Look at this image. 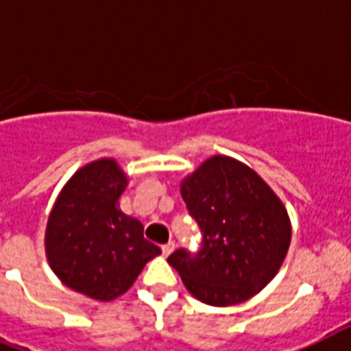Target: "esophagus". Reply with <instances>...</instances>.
<instances>
[{
	"instance_id": "34e87169",
	"label": "esophagus",
	"mask_w": 351,
	"mask_h": 351,
	"mask_svg": "<svg viewBox=\"0 0 351 351\" xmlns=\"http://www.w3.org/2000/svg\"><path fill=\"white\" fill-rule=\"evenodd\" d=\"M173 250H175V243H173V241H169V243H166V245H162V254L166 256H169L171 252H173Z\"/></svg>"
}]
</instances>
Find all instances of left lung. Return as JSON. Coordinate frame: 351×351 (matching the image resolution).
Segmentation results:
<instances>
[{
  "instance_id": "8db88e82",
  "label": "left lung",
  "mask_w": 351,
  "mask_h": 351,
  "mask_svg": "<svg viewBox=\"0 0 351 351\" xmlns=\"http://www.w3.org/2000/svg\"><path fill=\"white\" fill-rule=\"evenodd\" d=\"M180 193L202 230L196 254L178 249L167 258L185 289L210 306L254 298L289 252L292 227L283 202L254 169L223 155L185 176Z\"/></svg>"
}]
</instances>
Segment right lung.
I'll list each match as a JSON object with an SVG mask.
<instances>
[{"instance_id": "1", "label": "right lung", "mask_w": 351, "mask_h": 351, "mask_svg": "<svg viewBox=\"0 0 351 351\" xmlns=\"http://www.w3.org/2000/svg\"><path fill=\"white\" fill-rule=\"evenodd\" d=\"M126 185L117 160H93L66 182L48 216L50 269L68 289L95 301L128 292L144 265L162 252L144 238V225L119 207Z\"/></svg>"}]
</instances>
